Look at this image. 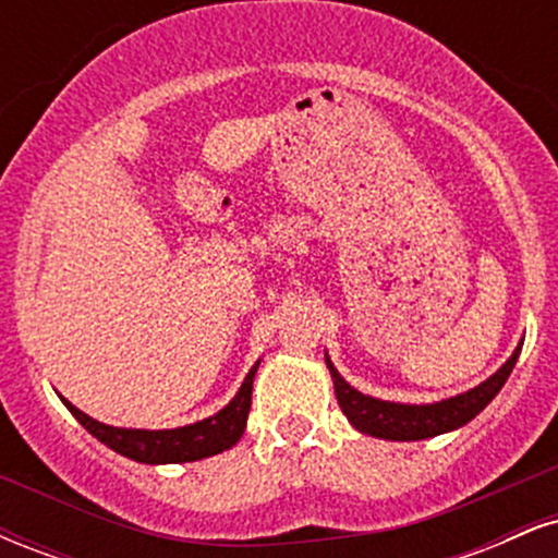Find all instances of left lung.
Returning <instances> with one entry per match:
<instances>
[{
  "instance_id": "left-lung-1",
  "label": "left lung",
  "mask_w": 558,
  "mask_h": 558,
  "mask_svg": "<svg viewBox=\"0 0 558 558\" xmlns=\"http://www.w3.org/2000/svg\"><path fill=\"white\" fill-rule=\"evenodd\" d=\"M522 341L511 351V356L501 367L493 373L488 380L480 386L464 390V393L451 396V399H440L433 403H399V401H383L375 396L362 393L354 386L343 380L341 373L332 367L330 356L325 354V364H328L332 388H336L338 407L349 417L351 425L364 435L383 440H425L444 435L451 430H459L466 422L475 420L488 403L496 399L498 390L509 380L511 369H514L517 360H520Z\"/></svg>"
}]
</instances>
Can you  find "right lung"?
<instances>
[{"mask_svg": "<svg viewBox=\"0 0 558 558\" xmlns=\"http://www.w3.org/2000/svg\"><path fill=\"white\" fill-rule=\"evenodd\" d=\"M257 367L259 362L248 369L239 393H235L220 412L207 420L191 422V425L170 427V430H141V427L105 425V422L88 417L86 412L73 407L65 396H60V399L70 409V414H73L96 440L110 446L112 451L120 453V457H128L141 464L198 462V459H207L215 457V453L228 451V448H233L241 440L243 430H246L248 409H252V386Z\"/></svg>", "mask_w": 558, "mask_h": 558, "instance_id": "add662e5", "label": "right lung"}]
</instances>
